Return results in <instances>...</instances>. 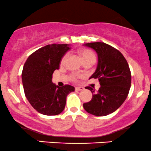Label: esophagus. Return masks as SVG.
<instances>
[{"instance_id": "esophagus-1", "label": "esophagus", "mask_w": 151, "mask_h": 151, "mask_svg": "<svg viewBox=\"0 0 151 151\" xmlns=\"http://www.w3.org/2000/svg\"><path fill=\"white\" fill-rule=\"evenodd\" d=\"M75 89L77 91H80V90H83L84 87H75Z\"/></svg>"}]
</instances>
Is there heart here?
<instances>
[{"instance_id": "1", "label": "heart", "mask_w": 151, "mask_h": 151, "mask_svg": "<svg viewBox=\"0 0 151 151\" xmlns=\"http://www.w3.org/2000/svg\"><path fill=\"white\" fill-rule=\"evenodd\" d=\"M80 55L81 57H82V59H83V62H85V61L87 60L95 61V55H94V54L92 51L89 50V49H82V51H80ZM67 54H65V55L62 57L61 63H62V64H64V62L66 61V59H67Z\"/></svg>"}]
</instances>
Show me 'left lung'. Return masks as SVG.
<instances>
[{"mask_svg": "<svg viewBox=\"0 0 151 151\" xmlns=\"http://www.w3.org/2000/svg\"><path fill=\"white\" fill-rule=\"evenodd\" d=\"M84 46L97 52L98 63L90 78L97 79L100 87L97 92L90 87L92 98L83 104L88 113L105 116L119 108L126 100L131 85V73L126 59L115 48L103 42L87 43Z\"/></svg>", "mask_w": 151, "mask_h": 151, "instance_id": "obj_1", "label": "left lung"}]
</instances>
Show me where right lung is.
Segmentation results:
<instances>
[{
  "label": "right lung",
  "mask_w": 151,
  "mask_h": 151,
  "mask_svg": "<svg viewBox=\"0 0 151 151\" xmlns=\"http://www.w3.org/2000/svg\"><path fill=\"white\" fill-rule=\"evenodd\" d=\"M70 49L64 44H49L31 54L22 71L24 93L31 106L39 113L57 115L64 110L67 96L74 87H60L52 82V74L59 69L62 57Z\"/></svg>",
  "instance_id": "obj_1"
}]
</instances>
